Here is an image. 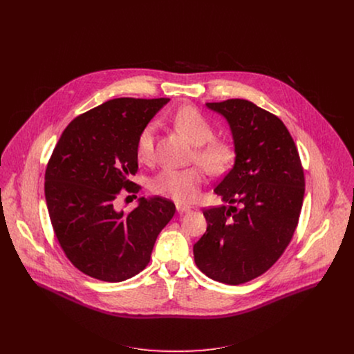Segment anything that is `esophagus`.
Here are the masks:
<instances>
[{
    "label": "esophagus",
    "instance_id": "obj_1",
    "mask_svg": "<svg viewBox=\"0 0 354 354\" xmlns=\"http://www.w3.org/2000/svg\"><path fill=\"white\" fill-rule=\"evenodd\" d=\"M176 208H177V212H180V214H184V212L191 211V207H189V205H185V204H176Z\"/></svg>",
    "mask_w": 354,
    "mask_h": 354
}]
</instances>
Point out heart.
Here are the masks:
<instances>
[{"mask_svg":"<svg viewBox=\"0 0 354 354\" xmlns=\"http://www.w3.org/2000/svg\"><path fill=\"white\" fill-rule=\"evenodd\" d=\"M174 127L187 136V139L196 147L194 159L203 167L212 173L221 174L226 171L234 160L233 146L222 139H214V127L209 120L195 106H183L171 115ZM153 140L155 127L150 124L140 132L136 142V155L142 163H151L153 160ZM204 183L202 167L171 169L160 170L151 180V191L156 195L170 198L176 202L187 203L194 201L199 188Z\"/></svg>","mask_w":354,"mask_h":354,"instance_id":"heart-1","label":"heart"}]
</instances>
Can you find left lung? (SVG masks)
<instances>
[{"label":"left lung","instance_id":"left-lung-1","mask_svg":"<svg viewBox=\"0 0 354 354\" xmlns=\"http://www.w3.org/2000/svg\"><path fill=\"white\" fill-rule=\"evenodd\" d=\"M205 106L227 121L236 159L214 189L229 207L203 211L207 230L194 256L211 279L240 285L266 272L289 245L303 207V166L277 115L245 100Z\"/></svg>","mask_w":354,"mask_h":354}]
</instances>
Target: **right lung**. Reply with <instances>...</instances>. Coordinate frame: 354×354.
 <instances>
[{
  "mask_svg": "<svg viewBox=\"0 0 354 354\" xmlns=\"http://www.w3.org/2000/svg\"><path fill=\"white\" fill-rule=\"evenodd\" d=\"M166 98H117L76 117L62 132L45 174L55 237L72 264L95 279L121 282L149 264L160 230L176 212L165 198L117 208L121 189L139 192L136 142Z\"/></svg>",
  "mask_w": 354,
  "mask_h": 354,
  "instance_id": "1",
  "label": "right lung"
}]
</instances>
